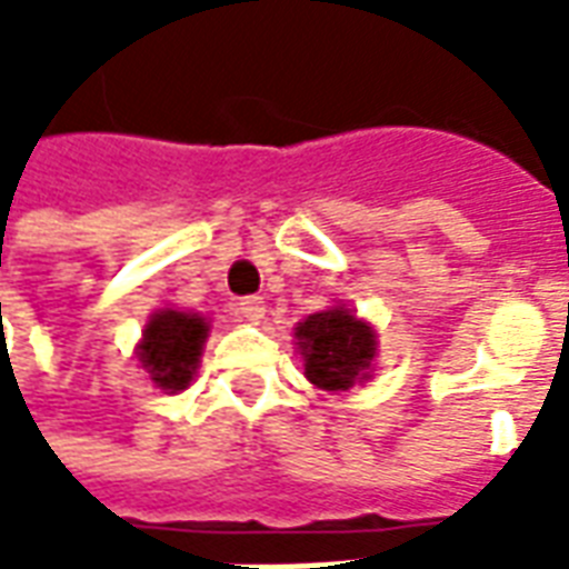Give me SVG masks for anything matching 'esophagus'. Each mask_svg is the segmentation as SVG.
Here are the masks:
<instances>
[{
	"instance_id": "esophagus-1",
	"label": "esophagus",
	"mask_w": 569,
	"mask_h": 569,
	"mask_svg": "<svg viewBox=\"0 0 569 569\" xmlns=\"http://www.w3.org/2000/svg\"><path fill=\"white\" fill-rule=\"evenodd\" d=\"M237 310H240V317L249 322H259L264 317V298L259 296H247L237 301Z\"/></svg>"
}]
</instances>
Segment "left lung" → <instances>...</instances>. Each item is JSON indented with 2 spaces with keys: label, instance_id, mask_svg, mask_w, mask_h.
<instances>
[{
  "label": "left lung",
  "instance_id": "1",
  "mask_svg": "<svg viewBox=\"0 0 569 569\" xmlns=\"http://www.w3.org/2000/svg\"><path fill=\"white\" fill-rule=\"evenodd\" d=\"M375 338L378 335L369 322L359 320L345 305L310 313L308 320L296 326L305 375L313 387L329 393H345L353 383L369 381L378 353Z\"/></svg>",
  "mask_w": 569,
  "mask_h": 569
}]
</instances>
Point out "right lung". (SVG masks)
Returning <instances> with one entry per match:
<instances>
[{
  "instance_id": "add662e5",
  "label": "right lung",
  "mask_w": 569,
  "mask_h": 569,
  "mask_svg": "<svg viewBox=\"0 0 569 569\" xmlns=\"http://www.w3.org/2000/svg\"><path fill=\"white\" fill-rule=\"evenodd\" d=\"M207 332L210 326L200 313L170 308L151 313L137 347V359L149 375V381L161 387L163 393L186 390L200 366Z\"/></svg>"
}]
</instances>
